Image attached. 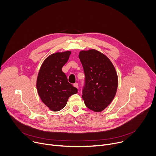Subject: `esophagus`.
<instances>
[{
	"instance_id": "esophagus-1",
	"label": "esophagus",
	"mask_w": 156,
	"mask_h": 156,
	"mask_svg": "<svg viewBox=\"0 0 156 156\" xmlns=\"http://www.w3.org/2000/svg\"><path fill=\"white\" fill-rule=\"evenodd\" d=\"M73 86H74V87H76V88L78 89V84L77 83H74V84H73Z\"/></svg>"
}]
</instances>
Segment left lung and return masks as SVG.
Here are the masks:
<instances>
[{
	"label": "left lung",
	"instance_id": "8db88e82",
	"mask_svg": "<svg viewBox=\"0 0 156 156\" xmlns=\"http://www.w3.org/2000/svg\"><path fill=\"white\" fill-rule=\"evenodd\" d=\"M85 75L82 98L86 106L96 112L104 110L116 94L118 76L110 59L95 49L81 51L78 55Z\"/></svg>",
	"mask_w": 156,
	"mask_h": 156
}]
</instances>
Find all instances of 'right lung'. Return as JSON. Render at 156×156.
Segmentation results:
<instances>
[{"label": "right lung", "mask_w": 156, "mask_h": 156, "mask_svg": "<svg viewBox=\"0 0 156 156\" xmlns=\"http://www.w3.org/2000/svg\"><path fill=\"white\" fill-rule=\"evenodd\" d=\"M70 54V51H65L50 55L43 62L38 73L37 93L42 102L54 112L62 109L70 96L78 93L62 70Z\"/></svg>", "instance_id": "add662e5"}]
</instances>
